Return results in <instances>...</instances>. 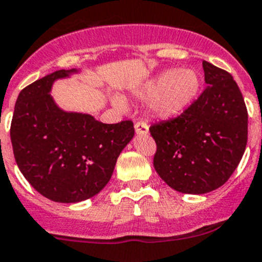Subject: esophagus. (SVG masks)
I'll use <instances>...</instances> for the list:
<instances>
[{"label": "esophagus", "instance_id": "obj_1", "mask_svg": "<svg viewBox=\"0 0 262 262\" xmlns=\"http://www.w3.org/2000/svg\"><path fill=\"white\" fill-rule=\"evenodd\" d=\"M135 131H136V135H147L149 133V127L145 122L140 121L135 124Z\"/></svg>", "mask_w": 262, "mask_h": 262}]
</instances>
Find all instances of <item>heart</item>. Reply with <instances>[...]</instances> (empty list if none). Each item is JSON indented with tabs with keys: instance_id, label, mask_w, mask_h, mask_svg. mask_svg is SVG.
<instances>
[{
	"instance_id": "1",
	"label": "heart",
	"mask_w": 262,
	"mask_h": 262,
	"mask_svg": "<svg viewBox=\"0 0 262 262\" xmlns=\"http://www.w3.org/2000/svg\"><path fill=\"white\" fill-rule=\"evenodd\" d=\"M200 87V76L195 70L177 67L147 81L136 91V97L141 101H150V109L157 118L170 119L181 114L195 100ZM114 102L123 105L119 97Z\"/></svg>"
}]
</instances>
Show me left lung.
I'll list each match as a JSON object with an SVG mask.
<instances>
[{
	"label": "left lung",
	"mask_w": 262,
	"mask_h": 262,
	"mask_svg": "<svg viewBox=\"0 0 262 262\" xmlns=\"http://www.w3.org/2000/svg\"><path fill=\"white\" fill-rule=\"evenodd\" d=\"M208 87L179 117L153 124V165L175 191L201 195L224 186L241 162L248 138V113L236 81L203 61Z\"/></svg>",
	"instance_id": "8db88e82"
}]
</instances>
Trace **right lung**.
Listing matches in <instances>:
<instances>
[{"instance_id":"1","label":"right lung","mask_w":262,"mask_h":262,"mask_svg":"<svg viewBox=\"0 0 262 262\" xmlns=\"http://www.w3.org/2000/svg\"><path fill=\"white\" fill-rule=\"evenodd\" d=\"M79 73L58 70L33 81L19 93L11 121L19 170L38 193L56 203H80L97 195L135 135L131 121L106 124L57 105L50 95L54 81Z\"/></svg>"}]
</instances>
